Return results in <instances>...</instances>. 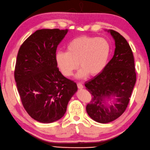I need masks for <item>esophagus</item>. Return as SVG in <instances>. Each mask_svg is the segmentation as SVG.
I'll return each instance as SVG.
<instances>
[{
	"instance_id": "34e87169",
	"label": "esophagus",
	"mask_w": 150,
	"mask_h": 150,
	"mask_svg": "<svg viewBox=\"0 0 150 150\" xmlns=\"http://www.w3.org/2000/svg\"><path fill=\"white\" fill-rule=\"evenodd\" d=\"M77 88H79V89H80V90L83 89V84H82L81 83H77Z\"/></svg>"
}]
</instances>
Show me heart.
<instances>
[{"label": "heart", "instance_id": "obj_1", "mask_svg": "<svg viewBox=\"0 0 150 150\" xmlns=\"http://www.w3.org/2000/svg\"><path fill=\"white\" fill-rule=\"evenodd\" d=\"M66 50L67 52L56 53L57 67L63 75L69 77L79 65L77 77L82 79L89 74L96 76L104 70L110 56L111 45L104 38L81 36L71 40Z\"/></svg>", "mask_w": 150, "mask_h": 150}]
</instances>
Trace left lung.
<instances>
[{"label":"left lung","instance_id":"left-lung-1","mask_svg":"<svg viewBox=\"0 0 150 150\" xmlns=\"http://www.w3.org/2000/svg\"><path fill=\"white\" fill-rule=\"evenodd\" d=\"M108 32L115 40L114 55L100 74L85 83L92 94L86 111L92 120L103 124L116 120L125 111L136 82L134 56L129 44L119 33ZM115 97L113 105H107L106 101Z\"/></svg>","mask_w":150,"mask_h":150}]
</instances>
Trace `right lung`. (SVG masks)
Listing matches in <instances>:
<instances>
[{"label": "right lung", "mask_w": 150, "mask_h": 150, "mask_svg": "<svg viewBox=\"0 0 150 150\" xmlns=\"http://www.w3.org/2000/svg\"><path fill=\"white\" fill-rule=\"evenodd\" d=\"M68 30L41 29L32 34L18 51L14 77L25 110L34 120L52 123L63 117L76 83L57 67L56 52Z\"/></svg>", "instance_id": "add662e5"}]
</instances>
